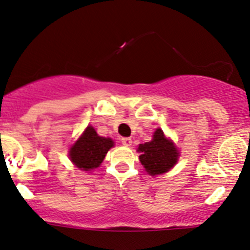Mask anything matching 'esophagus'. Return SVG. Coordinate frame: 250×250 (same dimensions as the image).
<instances>
[{"mask_svg": "<svg viewBox=\"0 0 250 250\" xmlns=\"http://www.w3.org/2000/svg\"><path fill=\"white\" fill-rule=\"evenodd\" d=\"M121 143L125 146H130L132 145V139H130V138H122V139H121Z\"/></svg>", "mask_w": 250, "mask_h": 250, "instance_id": "esophagus-1", "label": "esophagus"}]
</instances>
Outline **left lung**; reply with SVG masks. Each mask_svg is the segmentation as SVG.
<instances>
[{
	"instance_id": "8db88e82",
	"label": "left lung",
	"mask_w": 250,
	"mask_h": 250,
	"mask_svg": "<svg viewBox=\"0 0 250 250\" xmlns=\"http://www.w3.org/2000/svg\"><path fill=\"white\" fill-rule=\"evenodd\" d=\"M138 151L141 153L139 156L141 165L150 175L168 172L178 162V150L160 128L156 129L152 140L140 144Z\"/></svg>"
}]
</instances>
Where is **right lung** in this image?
Returning a JSON list of instances; mask_svg holds the SVG:
<instances>
[{"instance_id": "add662e5", "label": "right lung", "mask_w": 250, "mask_h": 250, "mask_svg": "<svg viewBox=\"0 0 250 250\" xmlns=\"http://www.w3.org/2000/svg\"><path fill=\"white\" fill-rule=\"evenodd\" d=\"M112 146L113 141L110 138L99 137L94 128L88 125L82 137L70 150V160L80 169H94L102 165L107 151Z\"/></svg>"}]
</instances>
